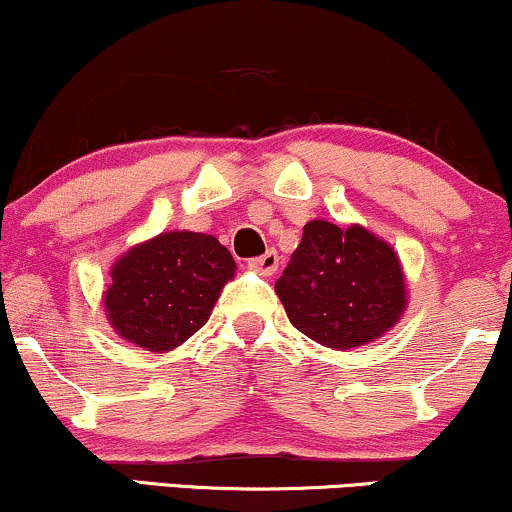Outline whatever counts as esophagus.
<instances>
[{"mask_svg": "<svg viewBox=\"0 0 512 512\" xmlns=\"http://www.w3.org/2000/svg\"><path fill=\"white\" fill-rule=\"evenodd\" d=\"M278 263H280V256H278V251H266V254L263 256H256V258H251L249 261V266L256 270V273H261V275H273L275 270H278Z\"/></svg>", "mask_w": 512, "mask_h": 512, "instance_id": "obj_1", "label": "esophagus"}]
</instances>
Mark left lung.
<instances>
[{"label":"left lung","mask_w":512,"mask_h":512,"mask_svg":"<svg viewBox=\"0 0 512 512\" xmlns=\"http://www.w3.org/2000/svg\"><path fill=\"white\" fill-rule=\"evenodd\" d=\"M299 333L333 350L374 342L407 306L405 275L393 246L362 225H304L302 242L275 282Z\"/></svg>","instance_id":"obj_1"}]
</instances>
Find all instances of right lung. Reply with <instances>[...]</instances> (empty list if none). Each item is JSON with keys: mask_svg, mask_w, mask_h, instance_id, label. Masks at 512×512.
Segmentation results:
<instances>
[{"mask_svg": "<svg viewBox=\"0 0 512 512\" xmlns=\"http://www.w3.org/2000/svg\"><path fill=\"white\" fill-rule=\"evenodd\" d=\"M234 258L201 232H162L117 258L105 292L112 328L148 352H170L203 328Z\"/></svg>", "mask_w": 512, "mask_h": 512, "instance_id": "1", "label": "right lung"}]
</instances>
